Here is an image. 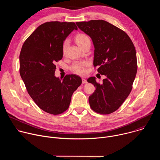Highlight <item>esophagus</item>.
I'll return each mask as SVG.
<instances>
[{
    "mask_svg": "<svg viewBox=\"0 0 160 160\" xmlns=\"http://www.w3.org/2000/svg\"><path fill=\"white\" fill-rule=\"evenodd\" d=\"M82 83H87V80L85 79V78H82Z\"/></svg>",
    "mask_w": 160,
    "mask_h": 160,
    "instance_id": "obj_1",
    "label": "esophagus"
}]
</instances>
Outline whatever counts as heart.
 Instances as JSON below:
<instances>
[{"label": "heart", "mask_w": 160, "mask_h": 160, "mask_svg": "<svg viewBox=\"0 0 160 160\" xmlns=\"http://www.w3.org/2000/svg\"><path fill=\"white\" fill-rule=\"evenodd\" d=\"M75 40L77 43L80 48H82L83 45L86 44L87 42H90V38H88V37L85 34L78 35L75 38ZM68 45V40H66L63 42L62 48V51L64 54L66 53ZM87 64H88V62L87 61H77L72 65L71 70L73 72L77 74L84 75L86 73L85 67L87 66Z\"/></svg>", "instance_id": "1"}]
</instances>
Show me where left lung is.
Returning a JSON list of instances; mask_svg holds the SVG:
<instances>
[{
  "label": "left lung",
  "mask_w": 160,
  "mask_h": 160,
  "mask_svg": "<svg viewBox=\"0 0 160 160\" xmlns=\"http://www.w3.org/2000/svg\"><path fill=\"white\" fill-rule=\"evenodd\" d=\"M88 35L94 46V66L98 73L106 77L102 83L94 77L87 82L96 87L88 102L95 112L102 115L117 110L130 94L138 70L136 51L128 35L104 20L76 22Z\"/></svg>",
  "instance_id": "8db88e82"
}]
</instances>
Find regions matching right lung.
<instances>
[{"instance_id":"add662e5","label":"right lung","mask_w":160,"mask_h":160,"mask_svg":"<svg viewBox=\"0 0 160 160\" xmlns=\"http://www.w3.org/2000/svg\"><path fill=\"white\" fill-rule=\"evenodd\" d=\"M74 30L78 28L73 22H45L29 36L21 50L19 73L28 93L41 109L52 115L68 109L73 93L82 83L76 75L62 79L54 74V63L63 56V42Z\"/></svg>"}]
</instances>
